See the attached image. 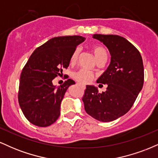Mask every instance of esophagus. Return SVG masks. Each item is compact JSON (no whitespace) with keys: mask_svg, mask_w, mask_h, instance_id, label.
<instances>
[{"mask_svg":"<svg viewBox=\"0 0 158 158\" xmlns=\"http://www.w3.org/2000/svg\"><path fill=\"white\" fill-rule=\"evenodd\" d=\"M81 86H82V88H85V85H81Z\"/></svg>","mask_w":158,"mask_h":158,"instance_id":"1","label":"esophagus"}]
</instances>
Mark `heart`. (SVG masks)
Returning a JSON list of instances; mask_svg holds the SVG:
<instances>
[{
    "label": "heart",
    "instance_id": "obj_1",
    "mask_svg": "<svg viewBox=\"0 0 158 158\" xmlns=\"http://www.w3.org/2000/svg\"><path fill=\"white\" fill-rule=\"evenodd\" d=\"M92 52H93L94 57L96 60L98 61L99 59H102V58H107L108 59V52H107L106 48L104 47L101 46L99 44H94L90 47ZM79 49H76L73 52L71 56H70V63L74 64L77 61L78 56H79ZM73 77L75 80H77L81 84H88L90 83L94 79V75L91 72L88 70H84V69H80L77 70V72L73 73Z\"/></svg>",
    "mask_w": 158,
    "mask_h": 158
}]
</instances>
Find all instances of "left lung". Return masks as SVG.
<instances>
[{"label": "left lung", "mask_w": 158, "mask_h": 158, "mask_svg": "<svg viewBox=\"0 0 158 158\" xmlns=\"http://www.w3.org/2000/svg\"><path fill=\"white\" fill-rule=\"evenodd\" d=\"M111 55L110 64L97 83L107 85L106 92L99 93L87 85L82 101L85 111L94 119L110 122L127 113L143 88L144 68L139 50L125 38L117 35L95 34Z\"/></svg>", "instance_id": "1"}]
</instances>
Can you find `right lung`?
<instances>
[{
  "instance_id": "obj_1",
  "label": "right lung",
  "mask_w": 158,
  "mask_h": 158,
  "mask_svg": "<svg viewBox=\"0 0 158 158\" xmlns=\"http://www.w3.org/2000/svg\"><path fill=\"white\" fill-rule=\"evenodd\" d=\"M85 39L79 35L55 37L30 56L20 77L18 99L23 115L32 124L47 127L59 118L65 92L75 81L66 77L56 88L52 81L68 68L72 53Z\"/></svg>"
}]
</instances>
